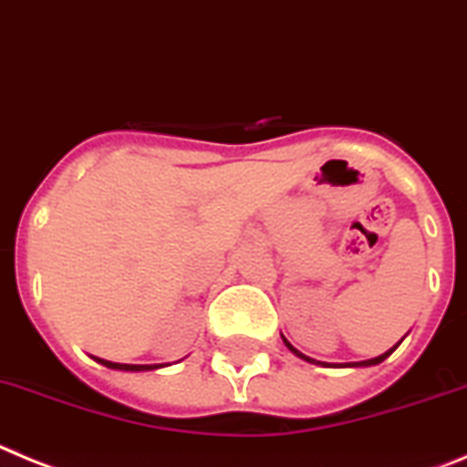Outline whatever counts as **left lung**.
<instances>
[{
  "instance_id": "1",
  "label": "left lung",
  "mask_w": 467,
  "mask_h": 467,
  "mask_svg": "<svg viewBox=\"0 0 467 467\" xmlns=\"http://www.w3.org/2000/svg\"><path fill=\"white\" fill-rule=\"evenodd\" d=\"M402 339H405V337H402ZM402 339H400V342H402ZM400 342H398V344H396V347H393V348H389V351H386V354L377 356V358H368V360H360V363H347V365H344V368H369V365H379V363H381V360H386V358H389V356H390V354H393V351H396V348H398V347H400ZM284 344H285V347H288V351H293V354H296V356H297V358L306 360V363H317V365H323V368H327V363H321V360H314V358H309V356L300 354V351H297V348H296V347H293V344H291V342H288V339H284ZM339 368H342V365H339Z\"/></svg>"
}]
</instances>
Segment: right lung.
Returning a JSON list of instances; mask_svg holds the SVG:
<instances>
[{
    "label": "right lung",
    "instance_id": "add662e5",
    "mask_svg": "<svg viewBox=\"0 0 467 467\" xmlns=\"http://www.w3.org/2000/svg\"><path fill=\"white\" fill-rule=\"evenodd\" d=\"M92 360H98L99 365H104V368H109V369H123V372H146V369H158V368H162V365H128V363H111V360L98 358V356H92Z\"/></svg>",
    "mask_w": 467,
    "mask_h": 467
}]
</instances>
